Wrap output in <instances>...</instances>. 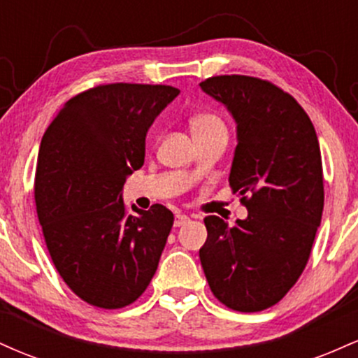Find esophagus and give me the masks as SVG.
<instances>
[{
  "instance_id": "1",
  "label": "esophagus",
  "mask_w": 358,
  "mask_h": 358,
  "mask_svg": "<svg viewBox=\"0 0 358 358\" xmlns=\"http://www.w3.org/2000/svg\"><path fill=\"white\" fill-rule=\"evenodd\" d=\"M190 220V217L185 215V213H176L175 215V227H182V225L187 224Z\"/></svg>"
}]
</instances>
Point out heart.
Segmentation results:
<instances>
[{
    "instance_id": "b5f03b06",
    "label": "heart",
    "mask_w": 358,
    "mask_h": 358,
    "mask_svg": "<svg viewBox=\"0 0 358 358\" xmlns=\"http://www.w3.org/2000/svg\"><path fill=\"white\" fill-rule=\"evenodd\" d=\"M190 129L195 139H202L205 136H210V134L222 133V131H225V126L215 114L199 113L190 117Z\"/></svg>"
}]
</instances>
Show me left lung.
<instances>
[{"mask_svg": "<svg viewBox=\"0 0 358 358\" xmlns=\"http://www.w3.org/2000/svg\"><path fill=\"white\" fill-rule=\"evenodd\" d=\"M200 89L236 122L229 183L248 208L234 227L205 217L200 262L219 301L245 313L261 311L301 276L322 222L318 138L301 106L271 82L219 76L200 82Z\"/></svg>", "mask_w": 358, "mask_h": 358, "instance_id": "obj_1", "label": "left lung"}]
</instances>
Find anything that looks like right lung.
<instances>
[{
  "instance_id": "add662e5",
  "label": "right lung",
  "mask_w": 358,
  "mask_h": 358,
  "mask_svg": "<svg viewBox=\"0 0 358 358\" xmlns=\"http://www.w3.org/2000/svg\"><path fill=\"white\" fill-rule=\"evenodd\" d=\"M178 94L171 85H99L65 102L45 131L38 220L62 279L89 305H131L155 276L173 213L155 203L127 215L122 187L145 163L148 129Z\"/></svg>"
}]
</instances>
